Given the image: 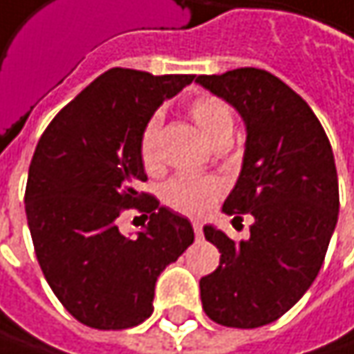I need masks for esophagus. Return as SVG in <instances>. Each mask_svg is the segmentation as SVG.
Wrapping results in <instances>:
<instances>
[{
    "label": "esophagus",
    "mask_w": 354,
    "mask_h": 354,
    "mask_svg": "<svg viewBox=\"0 0 354 354\" xmlns=\"http://www.w3.org/2000/svg\"><path fill=\"white\" fill-rule=\"evenodd\" d=\"M192 229H194L196 239H201V237H203V223H201V221H192Z\"/></svg>",
    "instance_id": "obj_1"
}]
</instances>
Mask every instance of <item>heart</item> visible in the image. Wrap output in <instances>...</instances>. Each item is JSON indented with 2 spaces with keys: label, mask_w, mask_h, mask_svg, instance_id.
Returning <instances> with one entry per match:
<instances>
[{
  "label": "heart",
  "mask_w": 354,
  "mask_h": 354,
  "mask_svg": "<svg viewBox=\"0 0 354 354\" xmlns=\"http://www.w3.org/2000/svg\"><path fill=\"white\" fill-rule=\"evenodd\" d=\"M188 115L203 131V136L210 144L216 145L221 142H229L233 133V113L225 101L212 95H198L188 103ZM160 117L153 115L147 119L140 142V162L145 172L156 174L162 168V151H160ZM227 184L218 176H190L180 174L172 178L162 192L164 203L170 209L184 212V214H205L212 209L216 198L225 192Z\"/></svg>",
  "instance_id": "b5f03b06"
}]
</instances>
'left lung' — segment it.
Returning <instances> with one entry per match:
<instances>
[{"instance_id": "1", "label": "left lung", "mask_w": 354, "mask_h": 354, "mask_svg": "<svg viewBox=\"0 0 354 354\" xmlns=\"http://www.w3.org/2000/svg\"><path fill=\"white\" fill-rule=\"evenodd\" d=\"M196 82L247 123L241 176L223 210L255 218L241 243L205 227L221 261L201 279V300L216 324L259 328L296 304L322 268L340 205L333 147L310 105L268 71L245 66Z\"/></svg>"}]
</instances>
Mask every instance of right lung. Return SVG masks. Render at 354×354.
Segmentation results:
<instances>
[{"label":"right lung","instance_id":"add662e5","mask_svg":"<svg viewBox=\"0 0 354 354\" xmlns=\"http://www.w3.org/2000/svg\"><path fill=\"white\" fill-rule=\"evenodd\" d=\"M194 81L109 68L50 121L36 145L26 184V216L36 259L60 300L97 330L138 326L153 312L158 275L188 249V218L140 190V133L153 111ZM150 216L127 240L118 216Z\"/></svg>","mask_w":354,"mask_h":354}]
</instances>
